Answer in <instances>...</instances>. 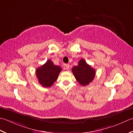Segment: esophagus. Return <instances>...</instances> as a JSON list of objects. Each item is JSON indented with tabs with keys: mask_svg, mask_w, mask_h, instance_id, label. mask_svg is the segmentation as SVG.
I'll list each match as a JSON object with an SVG mask.
<instances>
[{
	"mask_svg": "<svg viewBox=\"0 0 133 133\" xmlns=\"http://www.w3.org/2000/svg\"><path fill=\"white\" fill-rule=\"evenodd\" d=\"M64 68H65V69L66 70H68L69 69V65L68 64H65V67Z\"/></svg>",
	"mask_w": 133,
	"mask_h": 133,
	"instance_id": "1",
	"label": "esophagus"
}]
</instances>
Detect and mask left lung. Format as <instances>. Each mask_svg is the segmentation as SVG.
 Listing matches in <instances>:
<instances>
[{"mask_svg":"<svg viewBox=\"0 0 133 133\" xmlns=\"http://www.w3.org/2000/svg\"><path fill=\"white\" fill-rule=\"evenodd\" d=\"M76 79L80 85L85 86L92 82L95 76L96 71L86 63L83 58L81 59L77 66L72 69Z\"/></svg>","mask_w":133,"mask_h":133,"instance_id":"left-lung-1","label":"left lung"}]
</instances>
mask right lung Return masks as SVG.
<instances>
[{
    "instance_id": "right-lung-1",
    "label": "right lung",
    "mask_w": 133,
    "mask_h": 133,
    "mask_svg": "<svg viewBox=\"0 0 133 133\" xmlns=\"http://www.w3.org/2000/svg\"><path fill=\"white\" fill-rule=\"evenodd\" d=\"M61 70L60 66L56 65L52 61L48 59L45 64L37 69L36 76L42 87H50L57 79Z\"/></svg>"
}]
</instances>
